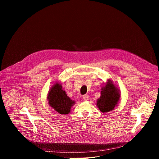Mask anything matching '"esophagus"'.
<instances>
[{"instance_id":"34e87169","label":"esophagus","mask_w":159,"mask_h":159,"mask_svg":"<svg viewBox=\"0 0 159 159\" xmlns=\"http://www.w3.org/2000/svg\"><path fill=\"white\" fill-rule=\"evenodd\" d=\"M89 98V95H87V94H85V95L83 96V99H84V100H85V101L88 100Z\"/></svg>"}]
</instances>
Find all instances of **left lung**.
<instances>
[{"label": "left lung", "instance_id": "1", "mask_svg": "<svg viewBox=\"0 0 159 159\" xmlns=\"http://www.w3.org/2000/svg\"><path fill=\"white\" fill-rule=\"evenodd\" d=\"M120 98V90L110 79H108L101 89V96L97 101L96 106L101 112H109L117 106Z\"/></svg>", "mask_w": 159, "mask_h": 159}]
</instances>
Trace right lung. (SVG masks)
Returning <instances> with one entry per match:
<instances>
[{
  "instance_id": "right-lung-1",
  "label": "right lung",
  "mask_w": 159,
  "mask_h": 159,
  "mask_svg": "<svg viewBox=\"0 0 159 159\" xmlns=\"http://www.w3.org/2000/svg\"><path fill=\"white\" fill-rule=\"evenodd\" d=\"M47 99L48 104L59 114L66 115L70 112L72 106L75 103L68 96L59 82H56L50 89Z\"/></svg>"
}]
</instances>
